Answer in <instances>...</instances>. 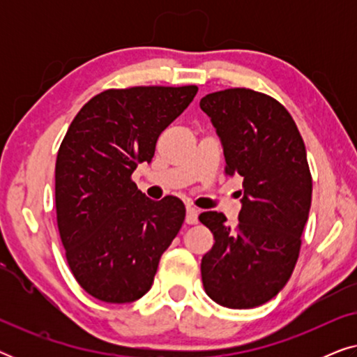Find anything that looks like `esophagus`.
<instances>
[{
  "instance_id": "obj_1",
  "label": "esophagus",
  "mask_w": 357,
  "mask_h": 357,
  "mask_svg": "<svg viewBox=\"0 0 357 357\" xmlns=\"http://www.w3.org/2000/svg\"><path fill=\"white\" fill-rule=\"evenodd\" d=\"M185 222L187 224L198 222V209L192 206V204H187V218H185Z\"/></svg>"
}]
</instances>
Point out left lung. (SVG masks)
<instances>
[{"instance_id": "8db88e82", "label": "left lung", "mask_w": 357, "mask_h": 357, "mask_svg": "<svg viewBox=\"0 0 357 357\" xmlns=\"http://www.w3.org/2000/svg\"><path fill=\"white\" fill-rule=\"evenodd\" d=\"M199 107L221 138L224 172L242 180L243 193L234 229L222 213L199 214L214 236L203 286L219 305L253 309L286 286L299 258L312 202L305 144L284 105L263 92L218 91Z\"/></svg>"}]
</instances>
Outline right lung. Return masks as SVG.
Returning <instances> with one entry per match:
<instances>
[{"instance_id":"1","label":"right lung","mask_w":357,"mask_h":357,"mask_svg":"<svg viewBox=\"0 0 357 357\" xmlns=\"http://www.w3.org/2000/svg\"><path fill=\"white\" fill-rule=\"evenodd\" d=\"M197 86L107 89L77 112L55 165V206L66 261L87 294L109 304L151 289L185 206L149 199L131 174L151 162L159 135L197 96Z\"/></svg>"}]
</instances>
